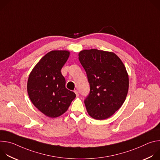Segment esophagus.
Wrapping results in <instances>:
<instances>
[{
	"label": "esophagus",
	"instance_id": "esophagus-1",
	"mask_svg": "<svg viewBox=\"0 0 160 160\" xmlns=\"http://www.w3.org/2000/svg\"><path fill=\"white\" fill-rule=\"evenodd\" d=\"M74 92L75 93V94H76V96H77V97H78V96H79V94H78V91L77 90H74Z\"/></svg>",
	"mask_w": 160,
	"mask_h": 160
}]
</instances>
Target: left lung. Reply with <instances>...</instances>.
<instances>
[{"mask_svg":"<svg viewBox=\"0 0 160 160\" xmlns=\"http://www.w3.org/2000/svg\"><path fill=\"white\" fill-rule=\"evenodd\" d=\"M78 56L90 85L89 94L84 101L87 111L94 119H106L125 101L129 85L126 68L112 52L83 50Z\"/></svg>","mask_w":160,"mask_h":160,"instance_id":"left-lung-1","label":"left lung"}]
</instances>
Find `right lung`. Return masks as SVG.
I'll return each mask as SVG.
<instances>
[{"mask_svg":"<svg viewBox=\"0 0 160 160\" xmlns=\"http://www.w3.org/2000/svg\"><path fill=\"white\" fill-rule=\"evenodd\" d=\"M69 56L67 51H52L40 59L29 75V98L39 111L50 118L62 115L76 97L75 92L66 88L61 73Z\"/></svg>","mask_w":160,"mask_h":160,"instance_id":"add662e5","label":"right lung"}]
</instances>
